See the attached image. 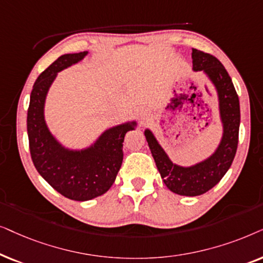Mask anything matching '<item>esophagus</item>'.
<instances>
[{
	"label": "esophagus",
	"instance_id": "obj_1",
	"mask_svg": "<svg viewBox=\"0 0 263 263\" xmlns=\"http://www.w3.org/2000/svg\"><path fill=\"white\" fill-rule=\"evenodd\" d=\"M138 118H139V121H141V124L142 125H145L146 122H148L150 119H152V114H150L149 110L142 109V110H139Z\"/></svg>",
	"mask_w": 263,
	"mask_h": 263
}]
</instances>
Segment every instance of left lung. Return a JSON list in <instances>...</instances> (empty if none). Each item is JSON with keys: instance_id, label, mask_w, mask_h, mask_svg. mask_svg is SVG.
I'll return each mask as SVG.
<instances>
[{"instance_id": "8db88e82", "label": "left lung", "mask_w": 263, "mask_h": 263, "mask_svg": "<svg viewBox=\"0 0 263 263\" xmlns=\"http://www.w3.org/2000/svg\"><path fill=\"white\" fill-rule=\"evenodd\" d=\"M192 69L202 72L215 89L222 135L216 149L204 160L190 166L173 162L150 128L144 129L149 149L163 183L174 194L195 197L205 194L221 180L233 162L240 124L239 99L232 79L218 59L192 49Z\"/></svg>"}]
</instances>
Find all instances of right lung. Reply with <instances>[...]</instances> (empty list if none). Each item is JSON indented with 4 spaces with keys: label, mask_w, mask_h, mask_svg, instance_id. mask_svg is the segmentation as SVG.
I'll return each mask as SVG.
<instances>
[{
    "label": "right lung",
    "mask_w": 263,
    "mask_h": 263,
    "mask_svg": "<svg viewBox=\"0 0 263 263\" xmlns=\"http://www.w3.org/2000/svg\"><path fill=\"white\" fill-rule=\"evenodd\" d=\"M89 51L61 55L38 77L30 96L27 135L33 164L43 179L73 201H89L106 194L122 163L125 135L137 127L131 120L104 129L90 145L82 149L62 144L45 121V101L59 72L83 60Z\"/></svg>",
    "instance_id": "1"
}]
</instances>
